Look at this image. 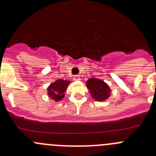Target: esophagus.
Returning a JSON list of instances; mask_svg holds the SVG:
<instances>
[{
  "label": "esophagus",
  "mask_w": 156,
  "mask_h": 156,
  "mask_svg": "<svg viewBox=\"0 0 156 156\" xmlns=\"http://www.w3.org/2000/svg\"><path fill=\"white\" fill-rule=\"evenodd\" d=\"M73 79L75 80V81H80V80H81V77H80L79 75H75V76H74V78H73Z\"/></svg>",
  "instance_id": "34e87169"
}]
</instances>
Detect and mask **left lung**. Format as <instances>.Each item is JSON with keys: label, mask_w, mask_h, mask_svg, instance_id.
<instances>
[{"label": "left lung", "mask_w": 156, "mask_h": 156, "mask_svg": "<svg viewBox=\"0 0 156 156\" xmlns=\"http://www.w3.org/2000/svg\"><path fill=\"white\" fill-rule=\"evenodd\" d=\"M86 87L89 90L91 97L96 101H106L111 96L109 86L103 80L91 78L86 81Z\"/></svg>", "instance_id": "1"}]
</instances>
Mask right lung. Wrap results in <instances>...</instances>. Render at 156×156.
I'll list each match as a JSON object with an SVG mask.
<instances>
[{
    "label": "right lung",
    "mask_w": 156,
    "mask_h": 156,
    "mask_svg": "<svg viewBox=\"0 0 156 156\" xmlns=\"http://www.w3.org/2000/svg\"><path fill=\"white\" fill-rule=\"evenodd\" d=\"M70 83L69 80L63 79H58L51 83L48 87V97L56 102L61 101L65 97V92Z\"/></svg>",
    "instance_id": "obj_1"
}]
</instances>
